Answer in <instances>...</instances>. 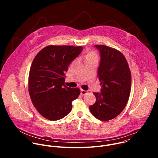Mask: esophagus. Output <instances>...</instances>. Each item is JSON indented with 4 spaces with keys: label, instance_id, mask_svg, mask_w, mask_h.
Returning a JSON list of instances; mask_svg holds the SVG:
<instances>
[{
    "label": "esophagus",
    "instance_id": "esophagus-1",
    "mask_svg": "<svg viewBox=\"0 0 158 158\" xmlns=\"http://www.w3.org/2000/svg\"><path fill=\"white\" fill-rule=\"evenodd\" d=\"M87 94V91H85V90H83V89L81 90V94L82 96H84V95H85Z\"/></svg>",
    "mask_w": 158,
    "mask_h": 158
}]
</instances>
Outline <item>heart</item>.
I'll return each instance as SVG.
<instances>
[{"label":"heart","mask_w":158,"mask_h":158,"mask_svg":"<svg viewBox=\"0 0 158 158\" xmlns=\"http://www.w3.org/2000/svg\"><path fill=\"white\" fill-rule=\"evenodd\" d=\"M89 57H97V55L96 54L95 52L94 51H91L89 52L87 55H86V58H89Z\"/></svg>","instance_id":"obj_1"}]
</instances>
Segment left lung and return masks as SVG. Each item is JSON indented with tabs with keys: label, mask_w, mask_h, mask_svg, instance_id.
Listing matches in <instances>:
<instances>
[{
	"label": "left lung",
	"mask_w": 158,
	"mask_h": 158,
	"mask_svg": "<svg viewBox=\"0 0 158 158\" xmlns=\"http://www.w3.org/2000/svg\"><path fill=\"white\" fill-rule=\"evenodd\" d=\"M101 60L98 77L101 93H93L96 102L89 106L91 114L101 121L117 117L125 107L131 88V74L127 62L119 51L104 45H95Z\"/></svg>",
	"instance_id": "1"
}]
</instances>
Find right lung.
Listing matches in <instances>:
<instances>
[{
  "label": "right lung",
  "instance_id": "right-lung-1",
  "mask_svg": "<svg viewBox=\"0 0 158 158\" xmlns=\"http://www.w3.org/2000/svg\"><path fill=\"white\" fill-rule=\"evenodd\" d=\"M82 46H48L33 60L29 75V93L39 114L51 121L59 120L71 112L79 88L64 85L70 63L82 51Z\"/></svg>",
  "mask_w": 158,
  "mask_h": 158
}]
</instances>
